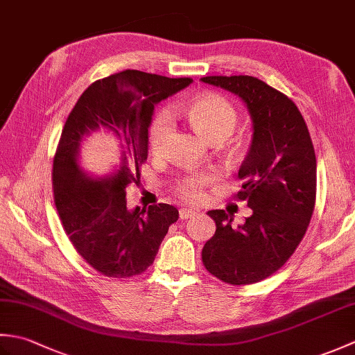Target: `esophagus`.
I'll use <instances>...</instances> for the list:
<instances>
[{"label":"esophagus","instance_id":"34e87169","mask_svg":"<svg viewBox=\"0 0 355 355\" xmlns=\"http://www.w3.org/2000/svg\"><path fill=\"white\" fill-rule=\"evenodd\" d=\"M178 215H180V220H189V218H192V216L197 215V212H195L193 209H186V207H182V209H180Z\"/></svg>","mask_w":355,"mask_h":355}]
</instances>
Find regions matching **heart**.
I'll return each mask as SVG.
<instances>
[{"mask_svg":"<svg viewBox=\"0 0 355 355\" xmlns=\"http://www.w3.org/2000/svg\"><path fill=\"white\" fill-rule=\"evenodd\" d=\"M192 126L206 140L225 139L235 130L238 116L229 101L218 94H201L189 102L186 108ZM173 130V119L168 110H163L154 117L149 126V146L154 154L163 153L169 135ZM212 175L206 172L192 173L183 177L177 183L180 197L187 201H198L205 195V187L210 183Z\"/></svg>","mask_w":355,"mask_h":355,"instance_id":"b5f03b06","label":"heart"}]
</instances>
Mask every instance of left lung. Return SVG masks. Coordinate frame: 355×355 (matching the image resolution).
<instances>
[{
	"mask_svg": "<svg viewBox=\"0 0 355 355\" xmlns=\"http://www.w3.org/2000/svg\"><path fill=\"white\" fill-rule=\"evenodd\" d=\"M244 101L253 137L238 172V200L252 215L232 227L225 210H209L215 235L202 247L206 270L232 285L259 282L288 261L302 241L315 202V154L305 120L285 94L253 76H206Z\"/></svg>",
	"mask_w": 355,
	"mask_h": 355,
	"instance_id": "8db88e82",
	"label": "left lung"
}]
</instances>
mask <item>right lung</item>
Listing matches in <instances>:
<instances>
[{"label": "right lung", "mask_w": 355, "mask_h": 355, "mask_svg": "<svg viewBox=\"0 0 355 355\" xmlns=\"http://www.w3.org/2000/svg\"><path fill=\"white\" fill-rule=\"evenodd\" d=\"M192 82L125 70L89 85L64 125L53 160V195L62 227L88 266L108 277H132L154 262L169 225L178 220L171 205L126 207V186L140 182L148 158L154 107ZM99 129L123 141L110 176L89 178L78 166L80 143Z\"/></svg>", "instance_id": "add662e5"}]
</instances>
